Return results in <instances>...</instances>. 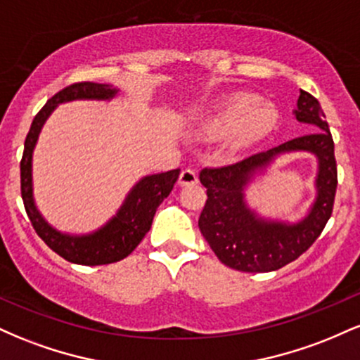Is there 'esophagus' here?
<instances>
[{
  "instance_id": "34e87169",
  "label": "esophagus",
  "mask_w": 360,
  "mask_h": 360,
  "mask_svg": "<svg viewBox=\"0 0 360 360\" xmlns=\"http://www.w3.org/2000/svg\"><path fill=\"white\" fill-rule=\"evenodd\" d=\"M179 186H189V184H196L198 183V176L193 169H184L183 172L179 174V179H177Z\"/></svg>"
}]
</instances>
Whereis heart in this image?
Returning a JSON list of instances; mask_svg holds the SVG:
<instances>
[{"instance_id":"heart-1","label":"heart","mask_w":360,"mask_h":360,"mask_svg":"<svg viewBox=\"0 0 360 360\" xmlns=\"http://www.w3.org/2000/svg\"><path fill=\"white\" fill-rule=\"evenodd\" d=\"M257 98L238 96L226 103L217 113L210 115L198 125V135L203 140H232L233 146H245L260 137L271 127L272 113L267 108H255Z\"/></svg>"}]
</instances>
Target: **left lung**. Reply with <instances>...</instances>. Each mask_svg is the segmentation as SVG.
I'll list each match as a JSON object with an SVG mask.
<instances>
[{"label": "left lung", "instance_id": "left-lung-1", "mask_svg": "<svg viewBox=\"0 0 360 360\" xmlns=\"http://www.w3.org/2000/svg\"><path fill=\"white\" fill-rule=\"evenodd\" d=\"M296 120L316 127V131L259 152L240 162L223 167H205L200 172L206 188L203 212L198 226L220 262L242 272L278 271L307 252L323 232L332 217L337 191V160L333 139L325 113L315 96L300 91ZM309 151L319 159L317 200L298 224L264 221L246 206L243 189L251 176L265 168L284 151Z\"/></svg>", "mask_w": 360, "mask_h": 360}]
</instances>
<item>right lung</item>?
<instances>
[{
    "mask_svg": "<svg viewBox=\"0 0 360 360\" xmlns=\"http://www.w3.org/2000/svg\"><path fill=\"white\" fill-rule=\"evenodd\" d=\"M117 93L118 89L108 84L88 81L74 82L45 103L44 108L35 115L30 131L25 139L23 157L20 162V179H22V200L32 226L56 254L81 266H103V264L118 262L137 249L139 243L150 230L157 208L172 191L181 172L179 169H174V171L142 177L128 193L118 213L105 226L89 235L60 233L44 220L32 194V152L45 120L60 103L74 100H111Z\"/></svg>",
    "mask_w": 360,
    "mask_h": 360,
    "instance_id": "add662e5",
    "label": "right lung"
}]
</instances>
